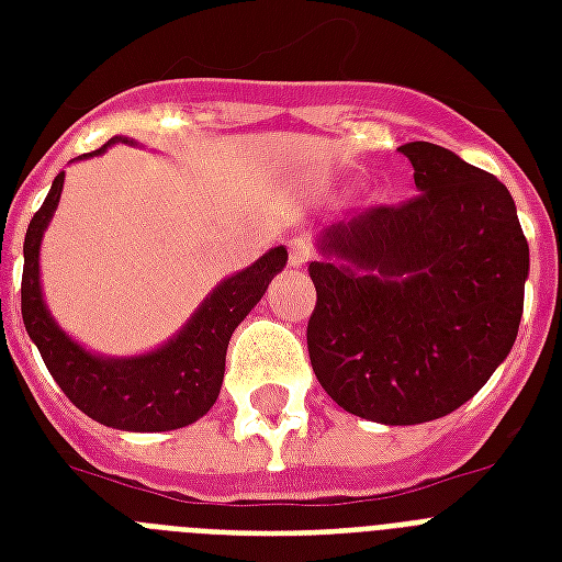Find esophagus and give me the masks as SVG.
Masks as SVG:
<instances>
[{"label": "esophagus", "instance_id": "34e87169", "mask_svg": "<svg viewBox=\"0 0 562 562\" xmlns=\"http://www.w3.org/2000/svg\"><path fill=\"white\" fill-rule=\"evenodd\" d=\"M312 259V245H308V238L303 236H294L289 241V262L294 265V268H303V265Z\"/></svg>", "mask_w": 562, "mask_h": 562}]
</instances>
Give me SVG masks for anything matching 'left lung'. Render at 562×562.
I'll return each instance as SVG.
<instances>
[{
    "label": "left lung",
    "mask_w": 562,
    "mask_h": 562,
    "mask_svg": "<svg viewBox=\"0 0 562 562\" xmlns=\"http://www.w3.org/2000/svg\"><path fill=\"white\" fill-rule=\"evenodd\" d=\"M417 194L321 229L308 359L344 411L382 426L446 417L487 384L522 321L528 241L505 183L405 143Z\"/></svg>",
    "instance_id": "1"
}]
</instances>
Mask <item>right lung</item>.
<instances>
[{
    "label": "right lung",
    "instance_id": "right-lung-1",
    "mask_svg": "<svg viewBox=\"0 0 562 562\" xmlns=\"http://www.w3.org/2000/svg\"><path fill=\"white\" fill-rule=\"evenodd\" d=\"M116 143H131V136H113L99 151L81 154L78 160L99 157ZM64 171L57 175L46 201L34 212L25 245H22V324L46 361L48 373L72 405L101 426L119 431H175L192 426L215 405L224 382L229 335L262 300L271 280L289 262L285 247H271L254 265L215 285L201 300L189 321L169 341L139 356H104L87 350L48 312L40 282V245L55 215Z\"/></svg>",
    "mask_w": 562,
    "mask_h": 562
}]
</instances>
